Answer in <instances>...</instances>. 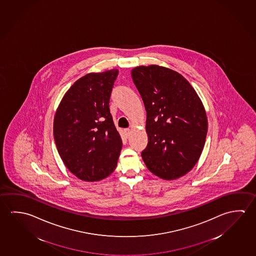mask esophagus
<instances>
[{"instance_id": "34e87169", "label": "esophagus", "mask_w": 256, "mask_h": 256, "mask_svg": "<svg viewBox=\"0 0 256 256\" xmlns=\"http://www.w3.org/2000/svg\"><path fill=\"white\" fill-rule=\"evenodd\" d=\"M124 132H125L126 138H128L130 136V133H131V130L130 128H126V130H124Z\"/></svg>"}]
</instances>
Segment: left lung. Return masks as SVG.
Wrapping results in <instances>:
<instances>
[{
	"label": "left lung",
	"mask_w": 256,
	"mask_h": 256,
	"mask_svg": "<svg viewBox=\"0 0 256 256\" xmlns=\"http://www.w3.org/2000/svg\"><path fill=\"white\" fill-rule=\"evenodd\" d=\"M131 76L146 110L148 144L141 155L147 168L167 180L184 176L206 142L208 122L200 98L183 76L167 68L139 66Z\"/></svg>",
	"instance_id": "left-lung-1"
}]
</instances>
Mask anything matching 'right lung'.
Segmentation results:
<instances>
[{
  "instance_id": "obj_1",
  "label": "right lung",
  "mask_w": 256,
  "mask_h": 256,
  "mask_svg": "<svg viewBox=\"0 0 256 256\" xmlns=\"http://www.w3.org/2000/svg\"><path fill=\"white\" fill-rule=\"evenodd\" d=\"M118 74L112 70L82 76L68 90L55 114L58 152L82 180H101L117 166L122 141L110 112V97Z\"/></svg>"
}]
</instances>
